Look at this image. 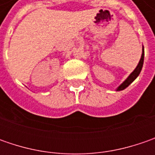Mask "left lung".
<instances>
[{
	"mask_svg": "<svg viewBox=\"0 0 155 155\" xmlns=\"http://www.w3.org/2000/svg\"><path fill=\"white\" fill-rule=\"evenodd\" d=\"M143 61H144V47L142 48V54H141V58L140 59V62L138 64V65L136 66V68L134 69V71L131 73V74L128 76V78L122 83V84L120 86L117 88V91H122L124 89H126L127 87L133 82V81L139 76L140 74V71L142 69V66H143Z\"/></svg>",
	"mask_w": 155,
	"mask_h": 155,
	"instance_id": "obj_1",
	"label": "left lung"
}]
</instances>
